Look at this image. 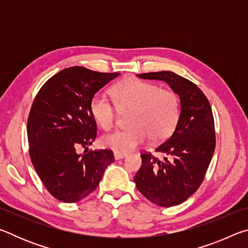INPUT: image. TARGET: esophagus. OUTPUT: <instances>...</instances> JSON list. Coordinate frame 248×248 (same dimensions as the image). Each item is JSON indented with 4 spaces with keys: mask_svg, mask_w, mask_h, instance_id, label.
Masks as SVG:
<instances>
[{
    "mask_svg": "<svg viewBox=\"0 0 248 248\" xmlns=\"http://www.w3.org/2000/svg\"><path fill=\"white\" fill-rule=\"evenodd\" d=\"M127 156V154H124V153H118V152H115L114 153V157L115 159H120V158H124Z\"/></svg>",
    "mask_w": 248,
    "mask_h": 248,
    "instance_id": "obj_1",
    "label": "esophagus"
}]
</instances>
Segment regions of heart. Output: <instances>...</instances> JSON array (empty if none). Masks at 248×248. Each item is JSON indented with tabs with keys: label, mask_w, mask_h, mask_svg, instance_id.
<instances>
[{
	"label": "heart",
	"mask_w": 248,
	"mask_h": 248,
	"mask_svg": "<svg viewBox=\"0 0 248 248\" xmlns=\"http://www.w3.org/2000/svg\"><path fill=\"white\" fill-rule=\"evenodd\" d=\"M115 105L103 95L91 100V112L100 128L110 130L120 114L130 112V128L115 131L102 138L105 148L118 153H129L142 145L149 138L151 142H161L169 138L180 117V99L169 90L156 84L136 78H124L111 89Z\"/></svg>",
	"instance_id": "heart-1"
}]
</instances>
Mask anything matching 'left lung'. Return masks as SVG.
<instances>
[{"mask_svg": "<svg viewBox=\"0 0 248 248\" xmlns=\"http://www.w3.org/2000/svg\"><path fill=\"white\" fill-rule=\"evenodd\" d=\"M164 81L180 98V117L171 136L155 151L158 159L141 153L142 165L134 177L138 190L159 207L177 205L194 195L202 184L216 149L212 109L195 83L170 71L138 74Z\"/></svg>", "mask_w": 248, "mask_h": 248, "instance_id": "obj_1", "label": "left lung"}]
</instances>
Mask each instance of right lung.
Returning <instances> with one entry per match:
<instances>
[{
  "instance_id": "1",
  "label": "right lung",
  "mask_w": 248,
  "mask_h": 248,
  "mask_svg": "<svg viewBox=\"0 0 248 248\" xmlns=\"http://www.w3.org/2000/svg\"><path fill=\"white\" fill-rule=\"evenodd\" d=\"M120 73L71 66L46 82L33 99L27 120L29 155L47 190L63 202H78L97 188L111 150H90L97 136L91 112L94 95ZM84 150V152L85 151Z\"/></svg>"
}]
</instances>
